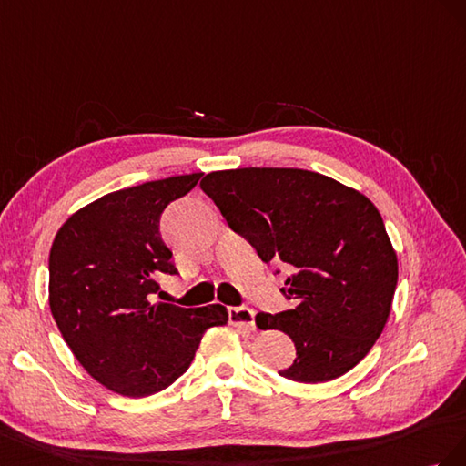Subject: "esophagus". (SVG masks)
Wrapping results in <instances>:
<instances>
[{"instance_id": "1", "label": "esophagus", "mask_w": 466, "mask_h": 466, "mask_svg": "<svg viewBox=\"0 0 466 466\" xmlns=\"http://www.w3.org/2000/svg\"><path fill=\"white\" fill-rule=\"evenodd\" d=\"M228 320L236 328L251 331L256 328V312L246 307H232L228 309Z\"/></svg>"}]
</instances>
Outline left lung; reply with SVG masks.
I'll return each instance as SVG.
<instances>
[{
  "instance_id": "8db88e82",
  "label": "left lung",
  "mask_w": 466,
  "mask_h": 466,
  "mask_svg": "<svg viewBox=\"0 0 466 466\" xmlns=\"http://www.w3.org/2000/svg\"><path fill=\"white\" fill-rule=\"evenodd\" d=\"M201 189L261 261L285 263L295 309L256 316L259 329L295 341L297 359L279 375L318 384L351 370L390 316L398 258L379 208L357 189L292 167L210 171Z\"/></svg>"
}]
</instances>
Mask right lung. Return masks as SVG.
Returning a JSON list of instances; mask_svg holds the SVG:
<instances>
[{
  "mask_svg": "<svg viewBox=\"0 0 466 466\" xmlns=\"http://www.w3.org/2000/svg\"><path fill=\"white\" fill-rule=\"evenodd\" d=\"M203 174L99 197L68 217L48 258V304L74 357L105 389L128 398L164 390L189 369L205 331L228 324L222 304L152 302L156 279L176 275L159 217Z\"/></svg>",
  "mask_w": 466,
  "mask_h": 466,
  "instance_id": "obj_1",
  "label": "right lung"
}]
</instances>
